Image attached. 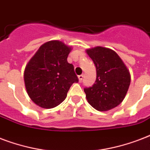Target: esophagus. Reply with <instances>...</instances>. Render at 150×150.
I'll return each instance as SVG.
<instances>
[{
    "mask_svg": "<svg viewBox=\"0 0 150 150\" xmlns=\"http://www.w3.org/2000/svg\"><path fill=\"white\" fill-rule=\"evenodd\" d=\"M83 78V74H81V75H79L78 76V79H79V82H82V80Z\"/></svg>",
    "mask_w": 150,
    "mask_h": 150,
    "instance_id": "1",
    "label": "esophagus"
}]
</instances>
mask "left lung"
<instances>
[{
    "label": "left lung",
    "mask_w": 150,
    "mask_h": 150,
    "mask_svg": "<svg viewBox=\"0 0 150 150\" xmlns=\"http://www.w3.org/2000/svg\"><path fill=\"white\" fill-rule=\"evenodd\" d=\"M87 53L96 67L93 85L83 91L88 103L98 111H107L120 104L131 82L128 69L119 55L103 47L88 49Z\"/></svg>",
    "instance_id": "8db88e82"
}]
</instances>
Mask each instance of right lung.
<instances>
[{"instance_id":"obj_1","label":"right lung","mask_w":150,"mask_h":150,"mask_svg":"<svg viewBox=\"0 0 150 150\" xmlns=\"http://www.w3.org/2000/svg\"><path fill=\"white\" fill-rule=\"evenodd\" d=\"M71 47L59 40L40 47L28 62L24 81L28 96L38 105L54 108L67 98L74 83L78 82L73 64L67 62Z\"/></svg>"}]
</instances>
